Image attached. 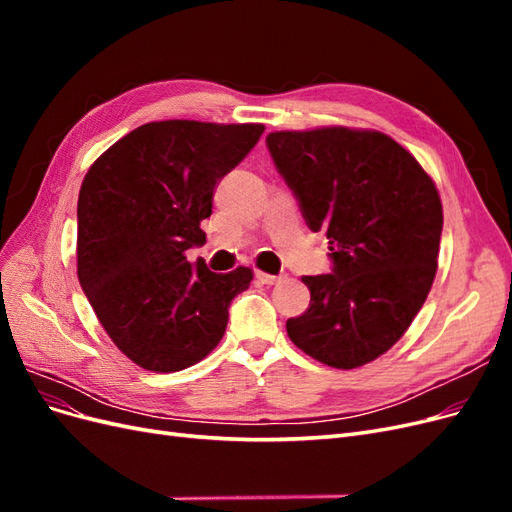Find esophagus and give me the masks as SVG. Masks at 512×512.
Returning a JSON list of instances; mask_svg holds the SVG:
<instances>
[{
    "instance_id": "34e87169",
    "label": "esophagus",
    "mask_w": 512,
    "mask_h": 512,
    "mask_svg": "<svg viewBox=\"0 0 512 512\" xmlns=\"http://www.w3.org/2000/svg\"><path fill=\"white\" fill-rule=\"evenodd\" d=\"M256 277L262 282V284H277L284 280V275H271V273H265V271H256Z\"/></svg>"
}]
</instances>
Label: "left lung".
<instances>
[{"instance_id": "left-lung-1", "label": "left lung", "mask_w": 512, "mask_h": 512, "mask_svg": "<svg viewBox=\"0 0 512 512\" xmlns=\"http://www.w3.org/2000/svg\"><path fill=\"white\" fill-rule=\"evenodd\" d=\"M267 147L309 230L327 235L333 262L331 273L301 277L312 299L288 318V337L337 369L378 359L406 333L436 277V185L382 132H271Z\"/></svg>"}]
</instances>
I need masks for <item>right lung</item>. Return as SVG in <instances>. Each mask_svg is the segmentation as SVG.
I'll list each match as a JSON object with an SVG mask.
<instances>
[{
    "mask_svg": "<svg viewBox=\"0 0 512 512\" xmlns=\"http://www.w3.org/2000/svg\"><path fill=\"white\" fill-rule=\"evenodd\" d=\"M260 123L151 121L108 147L79 192L76 262L89 305L130 361L181 371L220 344L252 269L213 273L203 245L213 192L254 149Z\"/></svg>",
    "mask_w": 512,
    "mask_h": 512,
    "instance_id": "1",
    "label": "right lung"
}]
</instances>
